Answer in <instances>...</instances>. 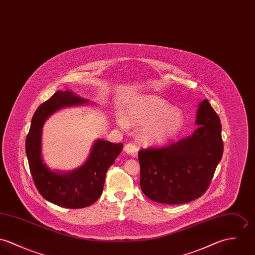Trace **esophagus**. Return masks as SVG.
Masks as SVG:
<instances>
[{
  "mask_svg": "<svg viewBox=\"0 0 255 255\" xmlns=\"http://www.w3.org/2000/svg\"><path fill=\"white\" fill-rule=\"evenodd\" d=\"M124 151L129 154L130 156L132 157H136L137 154H138V148L136 145L132 144V143H127L125 146H124Z\"/></svg>",
  "mask_w": 255,
  "mask_h": 255,
  "instance_id": "1",
  "label": "esophagus"
}]
</instances>
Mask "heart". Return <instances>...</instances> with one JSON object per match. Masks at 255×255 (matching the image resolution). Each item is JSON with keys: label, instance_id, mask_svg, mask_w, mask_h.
Returning <instances> with one entry per match:
<instances>
[{"label": "heart", "instance_id": "b5f03b06", "mask_svg": "<svg viewBox=\"0 0 255 255\" xmlns=\"http://www.w3.org/2000/svg\"><path fill=\"white\" fill-rule=\"evenodd\" d=\"M121 129L139 126L137 138L145 145H160L173 140L183 129L185 114L165 100L153 95H141L129 101L123 114L116 116Z\"/></svg>", "mask_w": 255, "mask_h": 255}]
</instances>
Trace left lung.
<instances>
[{
	"label": "left lung",
	"instance_id": "left-lung-1",
	"mask_svg": "<svg viewBox=\"0 0 255 255\" xmlns=\"http://www.w3.org/2000/svg\"><path fill=\"white\" fill-rule=\"evenodd\" d=\"M198 128L166 147L139 151L140 185L153 201L181 204L207 190L223 154L219 116L205 99L198 104Z\"/></svg>",
	"mask_w": 255,
	"mask_h": 255
}]
</instances>
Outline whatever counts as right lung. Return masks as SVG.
Segmentation results:
<instances>
[{
	"label": "right lung",
	"mask_w": 255,
	"mask_h": 255,
	"mask_svg": "<svg viewBox=\"0 0 255 255\" xmlns=\"http://www.w3.org/2000/svg\"><path fill=\"white\" fill-rule=\"evenodd\" d=\"M95 105L78 98L69 91H57L42 104L32 117L25 141L29 167L41 196L48 201L66 208H83L101 197L107 171L123 148L122 143L97 139L94 141L85 162L70 171L50 168L42 153L43 127L47 119L66 108Z\"/></svg>",
	"instance_id": "obj_1"
}]
</instances>
